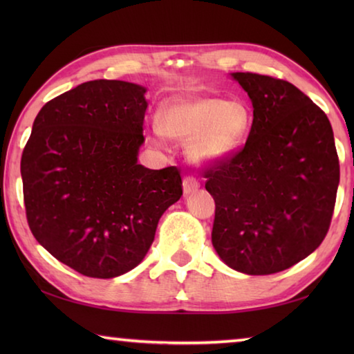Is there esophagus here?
<instances>
[{
	"mask_svg": "<svg viewBox=\"0 0 354 354\" xmlns=\"http://www.w3.org/2000/svg\"><path fill=\"white\" fill-rule=\"evenodd\" d=\"M183 187H184V194L189 195V194H195L196 190L200 189V181L196 179L195 176H185L184 181H183Z\"/></svg>",
	"mask_w": 354,
	"mask_h": 354,
	"instance_id": "obj_1",
	"label": "esophagus"
}]
</instances>
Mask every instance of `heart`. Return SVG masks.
I'll return each instance as SVG.
<instances>
[{
  "mask_svg": "<svg viewBox=\"0 0 354 354\" xmlns=\"http://www.w3.org/2000/svg\"><path fill=\"white\" fill-rule=\"evenodd\" d=\"M159 120L164 134L192 143V154L198 160L220 159L234 151L251 127L247 107L218 97L173 100L162 107Z\"/></svg>",
  "mask_w": 354,
  "mask_h": 354,
  "instance_id": "b5f03b06",
  "label": "heart"
}]
</instances>
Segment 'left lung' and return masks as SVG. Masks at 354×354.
<instances>
[{"mask_svg":"<svg viewBox=\"0 0 354 354\" xmlns=\"http://www.w3.org/2000/svg\"><path fill=\"white\" fill-rule=\"evenodd\" d=\"M253 103L237 151L206 169L214 196L212 245L226 266L272 274L323 242L340 178L331 123L308 95L278 77L232 73Z\"/></svg>","mask_w":354,"mask_h":354,"instance_id":"left-lung-1","label":"left lung"}]
</instances>
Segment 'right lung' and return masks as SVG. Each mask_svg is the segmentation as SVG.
Instances as JSON below:
<instances>
[{"label":"right lung","mask_w":354,"mask_h":354,"mask_svg":"<svg viewBox=\"0 0 354 354\" xmlns=\"http://www.w3.org/2000/svg\"><path fill=\"white\" fill-rule=\"evenodd\" d=\"M133 82H82L41 107L21 154L29 230L57 261L91 278L133 270L159 218L183 195L178 167L137 164L147 112Z\"/></svg>","instance_id":"add662e5"}]
</instances>
